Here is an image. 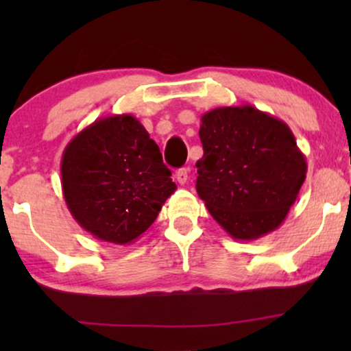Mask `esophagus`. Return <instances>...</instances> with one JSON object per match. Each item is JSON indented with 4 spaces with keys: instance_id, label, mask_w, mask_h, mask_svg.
Segmentation results:
<instances>
[{
    "instance_id": "1",
    "label": "esophagus",
    "mask_w": 351,
    "mask_h": 351,
    "mask_svg": "<svg viewBox=\"0 0 351 351\" xmlns=\"http://www.w3.org/2000/svg\"><path fill=\"white\" fill-rule=\"evenodd\" d=\"M189 177H190V171L186 169V167H182V169L176 172V179L180 185H185L186 182H189Z\"/></svg>"
}]
</instances>
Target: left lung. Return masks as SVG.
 I'll list each match as a JSON object with an SVG mask.
<instances>
[{
  "label": "left lung",
  "mask_w": 351,
  "mask_h": 351,
  "mask_svg": "<svg viewBox=\"0 0 351 351\" xmlns=\"http://www.w3.org/2000/svg\"><path fill=\"white\" fill-rule=\"evenodd\" d=\"M199 138L196 191L215 222L241 241L280 227L306 177L289 126L252 105L219 107L201 117Z\"/></svg>",
  "instance_id": "1"
}]
</instances>
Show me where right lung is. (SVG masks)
I'll return each instance as SVG.
<instances>
[{
	"mask_svg": "<svg viewBox=\"0 0 351 351\" xmlns=\"http://www.w3.org/2000/svg\"><path fill=\"white\" fill-rule=\"evenodd\" d=\"M62 191L73 219L94 238L131 244L155 222L177 185L150 134L132 114H112L69 142Z\"/></svg>",
	"mask_w": 351,
	"mask_h": 351,
	"instance_id": "right-lung-1",
	"label": "right lung"
}]
</instances>
